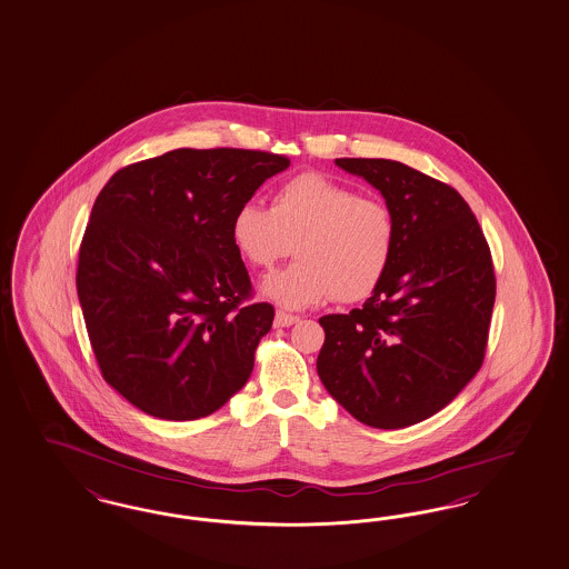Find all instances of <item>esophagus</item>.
<instances>
[{
    "label": "esophagus",
    "mask_w": 569,
    "mask_h": 569,
    "mask_svg": "<svg viewBox=\"0 0 569 569\" xmlns=\"http://www.w3.org/2000/svg\"><path fill=\"white\" fill-rule=\"evenodd\" d=\"M298 321H300V317H296V315L286 313V311L274 313V328H290Z\"/></svg>",
    "instance_id": "obj_1"
}]
</instances>
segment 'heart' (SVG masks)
I'll list each match as a JSON object with an SVG mask.
<instances>
[{"mask_svg":"<svg viewBox=\"0 0 569 569\" xmlns=\"http://www.w3.org/2000/svg\"><path fill=\"white\" fill-rule=\"evenodd\" d=\"M237 254L254 269H273L286 256L295 264L269 274L262 295L286 309H309L336 296L366 300L391 269L397 224L391 208L376 197L321 172H302L274 189L271 210L254 201L231 220Z\"/></svg>","mask_w":569,"mask_h":569,"instance_id":"1","label":"heart"}]
</instances>
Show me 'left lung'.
I'll use <instances>...</instances> for the list:
<instances>
[{"label": "left lung", "instance_id": "left-lung-1", "mask_svg": "<svg viewBox=\"0 0 569 569\" xmlns=\"http://www.w3.org/2000/svg\"><path fill=\"white\" fill-rule=\"evenodd\" d=\"M336 166L382 193L397 246L361 309L319 319L317 373L359 422L403 429L443 410L483 363L496 300L490 246L450 184L391 159Z\"/></svg>", "mask_w": 569, "mask_h": 569}]
</instances>
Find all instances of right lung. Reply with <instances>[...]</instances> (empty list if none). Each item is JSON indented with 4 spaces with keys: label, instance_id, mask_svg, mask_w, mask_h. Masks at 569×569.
<instances>
[{
    "label": "right lung",
    "instance_id": "1",
    "mask_svg": "<svg viewBox=\"0 0 569 569\" xmlns=\"http://www.w3.org/2000/svg\"><path fill=\"white\" fill-rule=\"evenodd\" d=\"M288 166L267 151L177 149L102 187L79 248V305L102 378L138 410L197 420L248 382L274 311L246 305L231 220Z\"/></svg>",
    "mask_w": 569,
    "mask_h": 569
}]
</instances>
